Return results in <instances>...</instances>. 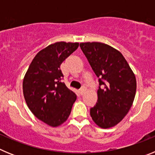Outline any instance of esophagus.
I'll list each match as a JSON object with an SVG mask.
<instances>
[{
	"label": "esophagus",
	"mask_w": 155,
	"mask_h": 155,
	"mask_svg": "<svg viewBox=\"0 0 155 155\" xmlns=\"http://www.w3.org/2000/svg\"><path fill=\"white\" fill-rule=\"evenodd\" d=\"M86 87H81V88L80 90H79V94H81V95H82V94H84V93H85V91H86Z\"/></svg>",
	"instance_id": "34e87169"
}]
</instances>
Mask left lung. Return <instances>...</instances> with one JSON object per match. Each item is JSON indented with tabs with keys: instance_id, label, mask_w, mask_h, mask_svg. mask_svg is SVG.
Here are the masks:
<instances>
[{
	"instance_id": "8db88e82",
	"label": "left lung",
	"mask_w": 155,
	"mask_h": 155,
	"mask_svg": "<svg viewBox=\"0 0 155 155\" xmlns=\"http://www.w3.org/2000/svg\"><path fill=\"white\" fill-rule=\"evenodd\" d=\"M81 49L99 78L98 101L90 109L92 120L101 128L115 127L130 109L137 90L135 74L119 50L98 42H81Z\"/></svg>"
}]
</instances>
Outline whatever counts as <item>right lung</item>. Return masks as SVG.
Segmentation results:
<instances>
[{
	"instance_id": "add662e5",
	"label": "right lung",
	"mask_w": 155,
	"mask_h": 155,
	"mask_svg": "<svg viewBox=\"0 0 155 155\" xmlns=\"http://www.w3.org/2000/svg\"><path fill=\"white\" fill-rule=\"evenodd\" d=\"M78 46V42H66L49 45L35 55L23 79V94L28 109L52 127L67 121L77 99L76 94L61 82V64Z\"/></svg>"
}]
</instances>
